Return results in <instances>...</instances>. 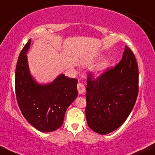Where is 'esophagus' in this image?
I'll use <instances>...</instances> for the list:
<instances>
[{"instance_id":"obj_1","label":"esophagus","mask_w":155,"mask_h":155,"mask_svg":"<svg viewBox=\"0 0 155 155\" xmlns=\"http://www.w3.org/2000/svg\"><path fill=\"white\" fill-rule=\"evenodd\" d=\"M78 92H79V94H84V92H85V87H84V85L82 83V82H78Z\"/></svg>"}]
</instances>
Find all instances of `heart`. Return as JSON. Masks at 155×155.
Segmentation results:
<instances>
[{
  "mask_svg": "<svg viewBox=\"0 0 155 155\" xmlns=\"http://www.w3.org/2000/svg\"><path fill=\"white\" fill-rule=\"evenodd\" d=\"M110 63L109 61H103L99 63L98 65H97L96 68H95L94 70V73L95 75L99 76L101 75V74H103L104 72L107 71L108 68L109 67Z\"/></svg>",
  "mask_w": 155,
  "mask_h": 155,
  "instance_id": "1",
  "label": "heart"
}]
</instances>
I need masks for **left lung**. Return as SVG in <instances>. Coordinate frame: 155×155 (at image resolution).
Segmentation results:
<instances>
[{
  "mask_svg": "<svg viewBox=\"0 0 155 155\" xmlns=\"http://www.w3.org/2000/svg\"><path fill=\"white\" fill-rule=\"evenodd\" d=\"M138 67L135 55L125 46L121 61L94 79L90 73L86 88L85 115L93 131L106 135L128 117L138 94Z\"/></svg>",
  "mask_w": 155,
  "mask_h": 155,
  "instance_id": "8db88e82",
  "label": "left lung"
}]
</instances>
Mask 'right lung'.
Wrapping results in <instances>:
<instances>
[{"instance_id":"add662e5","label":"right lung","mask_w":155,"mask_h":155,"mask_svg":"<svg viewBox=\"0 0 155 155\" xmlns=\"http://www.w3.org/2000/svg\"><path fill=\"white\" fill-rule=\"evenodd\" d=\"M29 39L19 55L15 70V94L22 115L41 132L62 126L65 111L78 96V80L61 74L49 84H40L31 77L27 63Z\"/></svg>"}]
</instances>
